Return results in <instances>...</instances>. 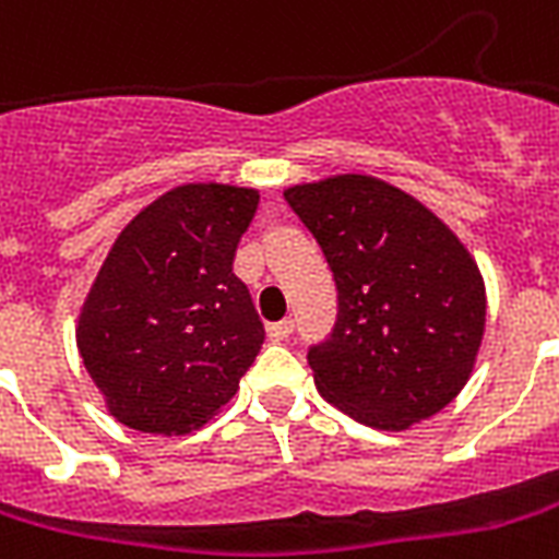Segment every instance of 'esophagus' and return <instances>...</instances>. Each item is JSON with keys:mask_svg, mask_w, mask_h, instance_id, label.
I'll use <instances>...</instances> for the list:
<instances>
[{"mask_svg": "<svg viewBox=\"0 0 559 559\" xmlns=\"http://www.w3.org/2000/svg\"><path fill=\"white\" fill-rule=\"evenodd\" d=\"M293 331H296V322H293V319H281V322H275V325L266 328V334H270L275 343H284V340H289V336H293Z\"/></svg>", "mask_w": 559, "mask_h": 559, "instance_id": "34e87169", "label": "esophagus"}]
</instances>
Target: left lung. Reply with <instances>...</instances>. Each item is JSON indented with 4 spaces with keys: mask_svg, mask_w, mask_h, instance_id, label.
Listing matches in <instances>:
<instances>
[{
    "mask_svg": "<svg viewBox=\"0 0 559 559\" xmlns=\"http://www.w3.org/2000/svg\"><path fill=\"white\" fill-rule=\"evenodd\" d=\"M284 199L334 272V331L308 352L322 399L381 431L440 413L466 386L487 322L466 246L378 178H325Z\"/></svg>",
    "mask_w": 559,
    "mask_h": 559,
    "instance_id": "8db88e82",
    "label": "left lung"
}]
</instances>
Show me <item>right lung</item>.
Segmentation results:
<instances>
[{
  "label": "right lung",
  "mask_w": 559,
  "mask_h": 559,
  "mask_svg": "<svg viewBox=\"0 0 559 559\" xmlns=\"http://www.w3.org/2000/svg\"><path fill=\"white\" fill-rule=\"evenodd\" d=\"M258 199L246 187H176L108 251L75 336L110 416L128 428L193 431L254 364L263 322L231 263Z\"/></svg>",
  "instance_id": "add662e5"
}]
</instances>
